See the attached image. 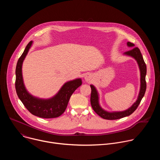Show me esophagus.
<instances>
[{"label": "esophagus", "instance_id": "1", "mask_svg": "<svg viewBox=\"0 0 160 160\" xmlns=\"http://www.w3.org/2000/svg\"><path fill=\"white\" fill-rule=\"evenodd\" d=\"M91 76H90V74H86L85 75V77H84V78H85V80L87 81V82H88V81H90V79H91Z\"/></svg>", "mask_w": 160, "mask_h": 160}]
</instances>
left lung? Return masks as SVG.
I'll return each instance as SVG.
<instances>
[{
  "mask_svg": "<svg viewBox=\"0 0 160 160\" xmlns=\"http://www.w3.org/2000/svg\"><path fill=\"white\" fill-rule=\"evenodd\" d=\"M127 45L130 48H133L130 51H128L124 52V55L131 56L133 58L139 67V70L141 72V88L138 98L137 101L133 104V105L128 109L123 111H115V112H108L103 109L99 105V94L96 87L90 85L91 87V96H90V103L94 111L98 114L101 118L106 120H117L127 116L130 115L133 113L135 109L138 108L139 105L142 98L144 96L146 90V75L147 68L146 63L144 61L143 57L141 54V52L138 48H134L135 45L131 42H128Z\"/></svg>",
  "mask_w": 160,
  "mask_h": 160,
  "instance_id": "left-lung-1",
  "label": "left lung"
}]
</instances>
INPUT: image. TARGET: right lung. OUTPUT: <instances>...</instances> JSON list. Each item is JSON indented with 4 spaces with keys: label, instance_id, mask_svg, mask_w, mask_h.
<instances>
[{
    "label": "right lung",
    "instance_id": "obj_1",
    "mask_svg": "<svg viewBox=\"0 0 160 160\" xmlns=\"http://www.w3.org/2000/svg\"><path fill=\"white\" fill-rule=\"evenodd\" d=\"M32 43L30 41L28 43L17 62L15 82L16 93L19 99L32 115L43 118H57L65 111L72 94L82 85V80L77 78L65 83L56 95L48 99H39L31 95L27 90L22 80V64Z\"/></svg>",
    "mask_w": 160,
    "mask_h": 160
}]
</instances>
